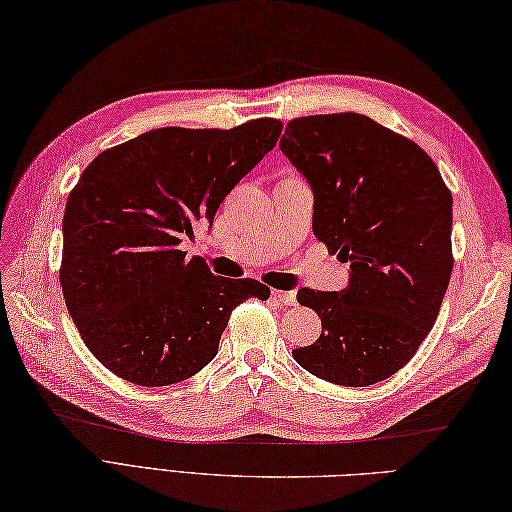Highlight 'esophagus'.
Returning <instances> with one entry per match:
<instances>
[{
    "mask_svg": "<svg viewBox=\"0 0 512 512\" xmlns=\"http://www.w3.org/2000/svg\"><path fill=\"white\" fill-rule=\"evenodd\" d=\"M271 295L278 299L282 306H295L297 304V295L293 291H280V289H273Z\"/></svg>",
    "mask_w": 512,
    "mask_h": 512,
    "instance_id": "34e87169",
    "label": "esophagus"
}]
</instances>
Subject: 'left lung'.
<instances>
[{
  "label": "left lung",
  "instance_id": "8db88e82",
  "mask_svg": "<svg viewBox=\"0 0 512 512\" xmlns=\"http://www.w3.org/2000/svg\"><path fill=\"white\" fill-rule=\"evenodd\" d=\"M280 149L313 189L315 236L350 263L343 291H297L321 334L293 358L341 386L391 378L432 330L450 284L452 193L417 143L358 112L293 119Z\"/></svg>",
  "mask_w": 512,
  "mask_h": 512
}]
</instances>
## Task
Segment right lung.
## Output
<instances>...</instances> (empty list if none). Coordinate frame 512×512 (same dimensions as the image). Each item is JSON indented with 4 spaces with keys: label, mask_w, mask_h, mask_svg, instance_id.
Returning a JSON list of instances; mask_svg holds the SVG:
<instances>
[{
    "label": "right lung",
    "mask_w": 512,
    "mask_h": 512,
    "mask_svg": "<svg viewBox=\"0 0 512 512\" xmlns=\"http://www.w3.org/2000/svg\"><path fill=\"white\" fill-rule=\"evenodd\" d=\"M278 119L232 130L158 128L84 169L62 217L60 284L91 354L139 386L176 384L217 356L234 306L267 299L252 278H219L180 243L276 145Z\"/></svg>",
    "instance_id": "obj_1"
}]
</instances>
